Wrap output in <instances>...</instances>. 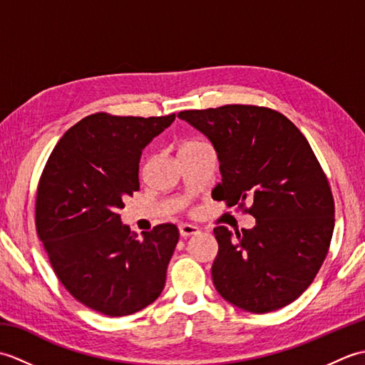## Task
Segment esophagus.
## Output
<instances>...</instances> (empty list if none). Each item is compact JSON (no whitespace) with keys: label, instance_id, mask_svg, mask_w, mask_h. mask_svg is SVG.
Listing matches in <instances>:
<instances>
[{"label":"esophagus","instance_id":"34e87169","mask_svg":"<svg viewBox=\"0 0 365 365\" xmlns=\"http://www.w3.org/2000/svg\"><path fill=\"white\" fill-rule=\"evenodd\" d=\"M178 230H180V237L182 238H188L191 235H197L199 234V227L192 226V224H180V226H178Z\"/></svg>","mask_w":365,"mask_h":365}]
</instances>
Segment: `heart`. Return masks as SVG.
Returning a JSON list of instances; mask_svg holds the SVG:
<instances>
[{
	"label": "heart",
	"instance_id": "1",
	"mask_svg": "<svg viewBox=\"0 0 365 365\" xmlns=\"http://www.w3.org/2000/svg\"><path fill=\"white\" fill-rule=\"evenodd\" d=\"M191 144H199V143H187L185 145H191Z\"/></svg>",
	"mask_w": 365,
	"mask_h": 365
}]
</instances>
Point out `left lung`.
<instances>
[{
	"mask_svg": "<svg viewBox=\"0 0 365 365\" xmlns=\"http://www.w3.org/2000/svg\"><path fill=\"white\" fill-rule=\"evenodd\" d=\"M210 139L222 182L216 200L245 209L252 229H213L218 255L212 277L221 297L243 311L265 314L297 299L319 273L334 230L328 178L304 135L265 106L226 105L180 111Z\"/></svg>",
	"mask_w": 365,
	"mask_h": 365,
	"instance_id": "left-lung-1",
	"label": "left lung"
}]
</instances>
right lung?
<instances>
[{
  "mask_svg": "<svg viewBox=\"0 0 365 365\" xmlns=\"http://www.w3.org/2000/svg\"><path fill=\"white\" fill-rule=\"evenodd\" d=\"M174 119L91 114L66 131L43 168L37 235L61 284L92 311L135 314L165 289L177 226L160 224L138 238L119 210L139 190L143 149Z\"/></svg>",
  "mask_w": 365,
  "mask_h": 365,
  "instance_id": "right-lung-1",
  "label": "right lung"
}]
</instances>
